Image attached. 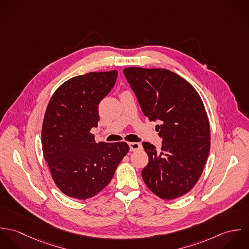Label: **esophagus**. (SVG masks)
Masks as SVG:
<instances>
[{"instance_id": "34e87169", "label": "esophagus", "mask_w": 249, "mask_h": 249, "mask_svg": "<svg viewBox=\"0 0 249 249\" xmlns=\"http://www.w3.org/2000/svg\"><path fill=\"white\" fill-rule=\"evenodd\" d=\"M129 148L131 151H136V150H139L142 148V144L140 142H129Z\"/></svg>"}]
</instances>
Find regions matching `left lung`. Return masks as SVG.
<instances>
[{
    "label": "left lung",
    "instance_id": "left-lung-1",
    "mask_svg": "<svg viewBox=\"0 0 249 249\" xmlns=\"http://www.w3.org/2000/svg\"><path fill=\"white\" fill-rule=\"evenodd\" d=\"M142 113L158 120L160 151L142 142L148 164L142 178L147 188L163 199L190 192L200 178L210 150V124L203 102L183 77L167 69L124 68Z\"/></svg>",
    "mask_w": 249,
    "mask_h": 249
}]
</instances>
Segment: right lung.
<instances>
[{
  "mask_svg": "<svg viewBox=\"0 0 249 249\" xmlns=\"http://www.w3.org/2000/svg\"><path fill=\"white\" fill-rule=\"evenodd\" d=\"M118 71H91L62 83L52 96L42 125V149L52 178L66 196L87 199L105 189L129 150L125 142H96L99 105Z\"/></svg>",
  "mask_w": 249,
  "mask_h": 249,
  "instance_id": "add662e5",
  "label": "right lung"
}]
</instances>
